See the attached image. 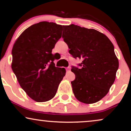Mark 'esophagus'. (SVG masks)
Returning a JSON list of instances; mask_svg holds the SVG:
<instances>
[{"instance_id":"esophagus-1","label":"esophagus","mask_w":131,"mask_h":131,"mask_svg":"<svg viewBox=\"0 0 131 131\" xmlns=\"http://www.w3.org/2000/svg\"><path fill=\"white\" fill-rule=\"evenodd\" d=\"M66 70H67V71H70V67H67V68H66Z\"/></svg>"}]
</instances>
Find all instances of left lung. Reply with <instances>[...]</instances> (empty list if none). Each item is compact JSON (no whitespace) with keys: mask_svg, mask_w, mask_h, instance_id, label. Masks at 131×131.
Here are the masks:
<instances>
[{"mask_svg":"<svg viewBox=\"0 0 131 131\" xmlns=\"http://www.w3.org/2000/svg\"><path fill=\"white\" fill-rule=\"evenodd\" d=\"M62 38L73 58L82 59L80 69L72 67L71 82L75 97L85 104L99 101L113 84L119 61L112 42L95 29L71 24L63 26Z\"/></svg>","mask_w":131,"mask_h":131,"instance_id":"left-lung-1","label":"left lung"}]
</instances>
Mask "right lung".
<instances>
[{"label": "right lung", "instance_id": "right-lung-1", "mask_svg": "<svg viewBox=\"0 0 131 131\" xmlns=\"http://www.w3.org/2000/svg\"><path fill=\"white\" fill-rule=\"evenodd\" d=\"M62 30V26L54 23L33 24L21 33L12 48V70L22 89L36 102L54 97L66 74L64 68L55 66L52 53Z\"/></svg>", "mask_w": 131, "mask_h": 131}]
</instances>
